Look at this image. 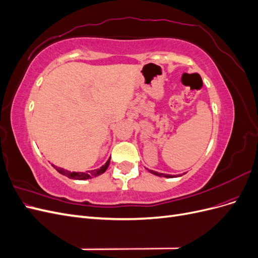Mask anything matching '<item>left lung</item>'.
Wrapping results in <instances>:
<instances>
[{"label": "left lung", "mask_w": 258, "mask_h": 258, "mask_svg": "<svg viewBox=\"0 0 258 258\" xmlns=\"http://www.w3.org/2000/svg\"><path fill=\"white\" fill-rule=\"evenodd\" d=\"M150 172H151V173H153V174H155V175H157V176H165V177H168V178H171V177H176V176H174V175H170V174H165V173L156 172V171H153V170H150ZM179 176H181V175H179Z\"/></svg>", "instance_id": "1"}]
</instances>
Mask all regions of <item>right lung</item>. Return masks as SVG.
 Returning <instances> with one entry per match:
<instances>
[{
	"instance_id": "obj_1",
	"label": "right lung",
	"mask_w": 258,
	"mask_h": 258,
	"mask_svg": "<svg viewBox=\"0 0 258 258\" xmlns=\"http://www.w3.org/2000/svg\"><path fill=\"white\" fill-rule=\"evenodd\" d=\"M110 160H111V157L108 158V160L105 162V165H103L102 167H100L99 169L88 171V172H71V171L66 170L63 168H59L57 166H54V165H52V163H51V166L62 175H66L69 178H72V179H82V181H83V179H88V178H92V177H96L98 175L103 174L106 171L108 165H110Z\"/></svg>"
}]
</instances>
